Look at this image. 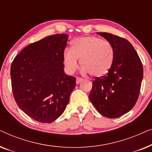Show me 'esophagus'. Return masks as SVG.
I'll return each mask as SVG.
<instances>
[{"mask_svg": "<svg viewBox=\"0 0 152 152\" xmlns=\"http://www.w3.org/2000/svg\"><path fill=\"white\" fill-rule=\"evenodd\" d=\"M82 81H83V79H82V78H80V77H77V80H76V84H80V83L82 82Z\"/></svg>", "mask_w": 152, "mask_h": 152, "instance_id": "obj_1", "label": "esophagus"}]
</instances>
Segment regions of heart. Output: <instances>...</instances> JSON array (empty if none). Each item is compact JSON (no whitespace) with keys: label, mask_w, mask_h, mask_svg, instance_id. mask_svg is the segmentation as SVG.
<instances>
[{"label":"heart","mask_w":152,"mask_h":152,"mask_svg":"<svg viewBox=\"0 0 152 152\" xmlns=\"http://www.w3.org/2000/svg\"><path fill=\"white\" fill-rule=\"evenodd\" d=\"M63 59L69 73L76 71L80 59L83 73L100 77L107 75L113 66L114 50L108 41L94 36L82 37L75 39L71 48L64 51Z\"/></svg>","instance_id":"obj_1"}]
</instances>
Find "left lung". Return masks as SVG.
<instances>
[{"label":"left lung","mask_w":152,"mask_h":152,"mask_svg":"<svg viewBox=\"0 0 152 152\" xmlns=\"http://www.w3.org/2000/svg\"><path fill=\"white\" fill-rule=\"evenodd\" d=\"M97 34L111 43L114 61L105 76L93 81L89 99L99 113L116 118L129 111L138 100L143 77L142 64L126 39L111 33Z\"/></svg>","instance_id":"left-lung-1"}]
</instances>
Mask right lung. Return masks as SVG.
Listing matches in <instances>:
<instances>
[{
    "label": "right lung",
    "instance_id": "1",
    "mask_svg": "<svg viewBox=\"0 0 152 152\" xmlns=\"http://www.w3.org/2000/svg\"><path fill=\"white\" fill-rule=\"evenodd\" d=\"M68 34L45 37L25 48L14 58L10 75L15 101L37 121L50 123L68 104L76 79L64 72L63 55Z\"/></svg>",
    "mask_w": 152,
    "mask_h": 152
}]
</instances>
